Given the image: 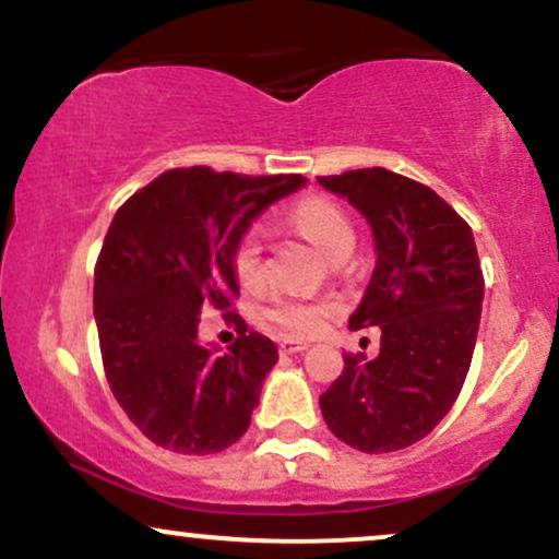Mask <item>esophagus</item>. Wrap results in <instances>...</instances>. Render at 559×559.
<instances>
[{"label":"esophagus","instance_id":"esophagus-1","mask_svg":"<svg viewBox=\"0 0 559 559\" xmlns=\"http://www.w3.org/2000/svg\"><path fill=\"white\" fill-rule=\"evenodd\" d=\"M307 342H297V338H284V342L278 344L281 355H297V352H305L307 349Z\"/></svg>","mask_w":559,"mask_h":559}]
</instances>
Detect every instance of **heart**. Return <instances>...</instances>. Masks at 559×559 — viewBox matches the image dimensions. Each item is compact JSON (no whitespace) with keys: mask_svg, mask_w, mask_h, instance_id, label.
<instances>
[{"mask_svg":"<svg viewBox=\"0 0 559 559\" xmlns=\"http://www.w3.org/2000/svg\"><path fill=\"white\" fill-rule=\"evenodd\" d=\"M288 226L299 230L318 252L325 258H336L346 252L355 243V228H352L349 217L338 204L323 197H305L288 210L286 215ZM234 273L241 286L252 288L262 284L265 275V262H262V243L258 234L241 236V241L234 249ZM333 301H310V299H292V297H275L267 305L265 318L271 320L275 329H281L286 336H312L325 325V320L333 316Z\"/></svg>","mask_w":559,"mask_h":559,"instance_id":"heart-1","label":"heart"}]
</instances>
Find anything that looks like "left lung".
Returning <instances> with one entry per match:
<instances>
[{
  "label": "left lung",
  "instance_id": "1",
  "mask_svg": "<svg viewBox=\"0 0 559 559\" xmlns=\"http://www.w3.org/2000/svg\"><path fill=\"white\" fill-rule=\"evenodd\" d=\"M318 183L373 230L376 267L349 329H381L378 357L346 355L320 413L344 444L396 452L431 433L465 383L484 305L476 239L433 189L400 173L362 168Z\"/></svg>",
  "mask_w": 559,
  "mask_h": 559
}]
</instances>
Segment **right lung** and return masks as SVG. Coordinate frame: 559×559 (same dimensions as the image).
I'll return each mask as SVG.
<instances>
[{
	"label": "right lung",
	"mask_w": 559,
	"mask_h": 559,
	"mask_svg": "<svg viewBox=\"0 0 559 559\" xmlns=\"http://www.w3.org/2000/svg\"><path fill=\"white\" fill-rule=\"evenodd\" d=\"M301 176H236L204 165L157 176L118 210L94 267V320L107 381L133 426L181 454L247 433L278 349L230 312L226 355L199 344V312L239 294L234 249Z\"/></svg>",
	"instance_id": "1"
}]
</instances>
